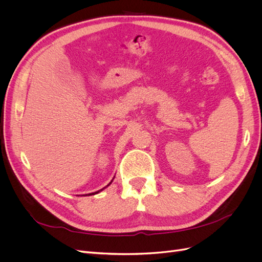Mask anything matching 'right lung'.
I'll list each match as a JSON object with an SVG mask.
<instances>
[{
    "label": "right lung",
    "instance_id": "right-lung-1",
    "mask_svg": "<svg viewBox=\"0 0 262 262\" xmlns=\"http://www.w3.org/2000/svg\"><path fill=\"white\" fill-rule=\"evenodd\" d=\"M112 182H113V180H112ZM112 182H109V185L112 184ZM109 185H107V186H109ZM106 188V187H105ZM105 188H102V189H100V190H98V191H96V192H93V193H89V194H84V195H93V194H96V193H98V192H100L101 190H104Z\"/></svg>",
    "mask_w": 262,
    "mask_h": 262
}]
</instances>
